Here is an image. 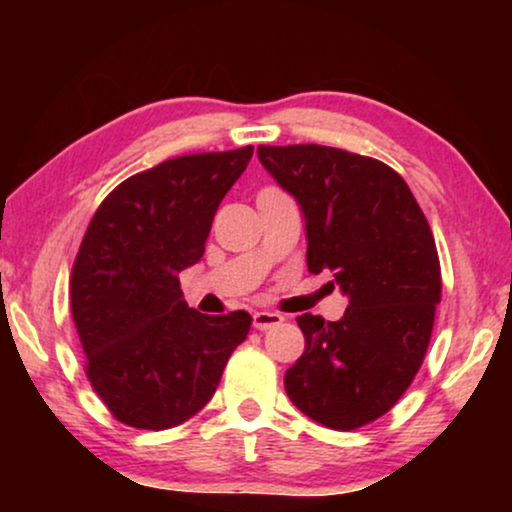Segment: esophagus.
Listing matches in <instances>:
<instances>
[{
  "label": "esophagus",
  "instance_id": "1",
  "mask_svg": "<svg viewBox=\"0 0 512 512\" xmlns=\"http://www.w3.org/2000/svg\"><path fill=\"white\" fill-rule=\"evenodd\" d=\"M284 317L277 312H254V328L256 331H268V328L282 324Z\"/></svg>",
  "mask_w": 512,
  "mask_h": 512
}]
</instances>
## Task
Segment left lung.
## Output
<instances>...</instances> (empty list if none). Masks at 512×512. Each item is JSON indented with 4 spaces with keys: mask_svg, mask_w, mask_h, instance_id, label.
I'll use <instances>...</instances> for the list:
<instances>
[{
    "mask_svg": "<svg viewBox=\"0 0 512 512\" xmlns=\"http://www.w3.org/2000/svg\"><path fill=\"white\" fill-rule=\"evenodd\" d=\"M258 160L305 216L307 270H331L342 319H296L305 352L284 375L293 405L335 431L394 408L422 366L440 303L429 221L398 172L333 146H258Z\"/></svg>",
    "mask_w": 512,
    "mask_h": 512,
    "instance_id": "8db88e82",
    "label": "left lung"
}]
</instances>
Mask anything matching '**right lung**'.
Masks as SVG:
<instances>
[{"label":"right lung","mask_w":512,"mask_h":512,"mask_svg":"<svg viewBox=\"0 0 512 512\" xmlns=\"http://www.w3.org/2000/svg\"><path fill=\"white\" fill-rule=\"evenodd\" d=\"M251 153H193L132 174L88 223L69 303L88 380L118 422L149 431L184 424L209 403L247 338L244 310H191L179 272L205 254L216 209Z\"/></svg>","instance_id":"add662e5"}]
</instances>
